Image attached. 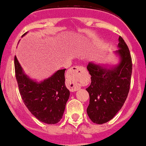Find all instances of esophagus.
<instances>
[{"mask_svg": "<svg viewBox=\"0 0 146 146\" xmlns=\"http://www.w3.org/2000/svg\"><path fill=\"white\" fill-rule=\"evenodd\" d=\"M85 69L81 66H75L70 68V73L68 74V87L70 92H76L80 89L78 84L79 77Z\"/></svg>", "mask_w": 146, "mask_h": 146, "instance_id": "esophagus-1", "label": "esophagus"}]
</instances>
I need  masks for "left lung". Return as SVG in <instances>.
<instances>
[{
    "instance_id": "obj_1",
    "label": "left lung",
    "mask_w": 146,
    "mask_h": 146,
    "mask_svg": "<svg viewBox=\"0 0 146 146\" xmlns=\"http://www.w3.org/2000/svg\"><path fill=\"white\" fill-rule=\"evenodd\" d=\"M119 49L114 52L119 62L115 65L90 62L87 70L91 84L86 91L89 94L87 115L94 123L105 124L115 116L124 106L128 96L132 76V58L128 46L121 36Z\"/></svg>"
}]
</instances>
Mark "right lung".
Masks as SVG:
<instances>
[{
  "label": "right lung",
  "mask_w": 146,
  "mask_h": 146,
  "mask_svg": "<svg viewBox=\"0 0 146 146\" xmlns=\"http://www.w3.org/2000/svg\"><path fill=\"white\" fill-rule=\"evenodd\" d=\"M14 66L19 93L27 109L40 121L48 124L58 123L70 97V91L65 84V69L57 70L50 77L37 81L25 73L16 56Z\"/></svg>",
  "instance_id": "add662e5"
}]
</instances>
